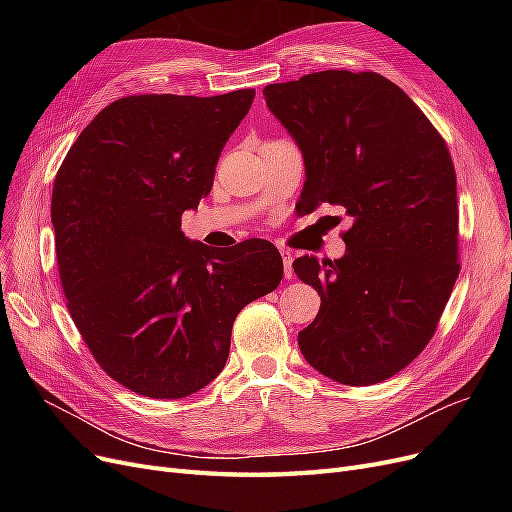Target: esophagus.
I'll return each mask as SVG.
<instances>
[{
    "instance_id": "1",
    "label": "esophagus",
    "mask_w": 512,
    "mask_h": 512,
    "mask_svg": "<svg viewBox=\"0 0 512 512\" xmlns=\"http://www.w3.org/2000/svg\"><path fill=\"white\" fill-rule=\"evenodd\" d=\"M280 255H282V261H284V278L290 280L294 276V270H292V255L288 249H280Z\"/></svg>"
}]
</instances>
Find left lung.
Returning a JSON list of instances; mask_svg holds the SVG:
<instances>
[{
    "label": "left lung",
    "instance_id": "obj_1",
    "mask_svg": "<svg viewBox=\"0 0 512 512\" xmlns=\"http://www.w3.org/2000/svg\"><path fill=\"white\" fill-rule=\"evenodd\" d=\"M263 95L303 151V209L332 203L353 220L342 259L292 263L321 297L301 353L338 384H380L432 340L461 272L450 151L378 72H311Z\"/></svg>",
    "mask_w": 512,
    "mask_h": 512
}]
</instances>
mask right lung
Instances as JSON below:
<instances>
[{"label": "right lung", "instance_id": "obj_1", "mask_svg": "<svg viewBox=\"0 0 512 512\" xmlns=\"http://www.w3.org/2000/svg\"><path fill=\"white\" fill-rule=\"evenodd\" d=\"M253 99L255 89L122 97L78 134L56 174L66 307L99 367L141 396L176 400L218 378L236 315L282 280L270 240L215 253L180 230Z\"/></svg>", "mask_w": 512, "mask_h": 512}]
</instances>
